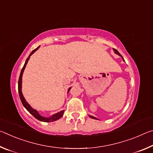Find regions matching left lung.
<instances>
[{
    "instance_id": "obj_1",
    "label": "left lung",
    "mask_w": 153,
    "mask_h": 153,
    "mask_svg": "<svg viewBox=\"0 0 153 153\" xmlns=\"http://www.w3.org/2000/svg\"><path fill=\"white\" fill-rule=\"evenodd\" d=\"M113 51H115V53H116V54H117V55H120V56H121V57H122L123 58V56H121V55H120V53H119V52L117 51V50H116V49H115V48H113ZM123 60L124 61V59H123ZM89 117H91L92 119H94V120H97V118H96V117H93V116H91V115H89Z\"/></svg>"
}]
</instances>
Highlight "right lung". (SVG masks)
I'll return each instance as SVG.
<instances>
[{
  "mask_svg": "<svg viewBox=\"0 0 153 153\" xmlns=\"http://www.w3.org/2000/svg\"><path fill=\"white\" fill-rule=\"evenodd\" d=\"M40 46H38V47L36 48L34 50H33L32 51V53H30V55L28 56L27 59H26V61H25V63L24 64V67H23V68L22 69V71H21V74H20V76H19V81H18V92H19V97H20V99H21V101H22L23 105H24V107L26 108V109L29 111V112L32 114V115L36 119H37L39 121H44V122H52V121H55L56 120H58L59 119H60L62 117V116L63 115V113H64V111H61V112L57 113L55 114V115H52L51 117H48V118H46V117H44L42 116H41L38 112L36 110L33 109L32 107H30V105L28 104V103L25 101V98L24 97V96L22 94V75H23V72L24 71V69L25 66H26V64L27 63V61L29 60V59L30 57V56L32 55V54L34 53L36 51H37L38 48H39ZM71 89L69 88L68 90V92L69 91V90Z\"/></svg>",
  "mask_w": 153,
  "mask_h": 153,
  "instance_id": "1",
  "label": "right lung"
}]
</instances>
